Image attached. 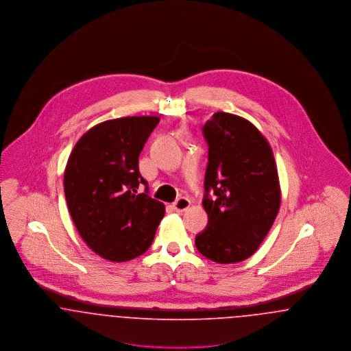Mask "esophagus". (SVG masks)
<instances>
[{
	"instance_id": "esophagus-1",
	"label": "esophagus",
	"mask_w": 351,
	"mask_h": 351,
	"mask_svg": "<svg viewBox=\"0 0 351 351\" xmlns=\"http://www.w3.org/2000/svg\"><path fill=\"white\" fill-rule=\"evenodd\" d=\"M189 205H191V201L185 199V197H180V199H178V200L173 202L172 206H173V209L176 212H184V210H186L189 208Z\"/></svg>"
}]
</instances>
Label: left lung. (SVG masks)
I'll return each instance as SVG.
<instances>
[{"instance_id":"8db88e82","label":"left lung","mask_w":351,"mask_h":351,"mask_svg":"<svg viewBox=\"0 0 351 351\" xmlns=\"http://www.w3.org/2000/svg\"><path fill=\"white\" fill-rule=\"evenodd\" d=\"M208 166L202 206L206 228L195 245L221 265L247 259L267 235L280 206L274 154L245 118L218 112L202 126Z\"/></svg>"}]
</instances>
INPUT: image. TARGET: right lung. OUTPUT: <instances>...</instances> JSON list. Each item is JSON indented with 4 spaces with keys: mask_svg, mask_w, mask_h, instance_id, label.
Instances as JSON below:
<instances>
[{
    "mask_svg": "<svg viewBox=\"0 0 351 351\" xmlns=\"http://www.w3.org/2000/svg\"><path fill=\"white\" fill-rule=\"evenodd\" d=\"M158 117L105 121L84 134L68 159L64 193L84 242L102 258L126 262L154 241L165 205L149 196L138 158ZM139 183L145 192L138 194Z\"/></svg>",
    "mask_w": 351,
    "mask_h": 351,
    "instance_id": "obj_1",
    "label": "right lung"
}]
</instances>
